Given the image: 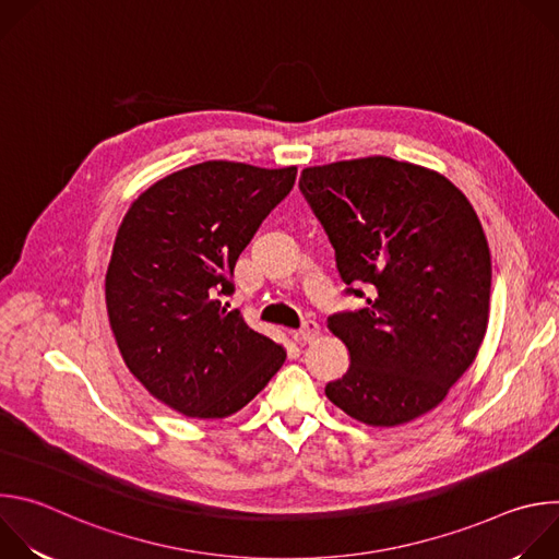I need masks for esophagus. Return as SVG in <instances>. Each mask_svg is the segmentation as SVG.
Masks as SVG:
<instances>
[{"mask_svg":"<svg viewBox=\"0 0 559 559\" xmlns=\"http://www.w3.org/2000/svg\"><path fill=\"white\" fill-rule=\"evenodd\" d=\"M318 334H321V328H318V323L307 321V323L296 332V338H298V343L307 345V343H313V341L318 338Z\"/></svg>","mask_w":559,"mask_h":559,"instance_id":"34e87169","label":"esophagus"}]
</instances>
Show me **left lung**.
<instances>
[{
	"label": "left lung",
	"mask_w": 559,
	"mask_h": 559,
	"mask_svg": "<svg viewBox=\"0 0 559 559\" xmlns=\"http://www.w3.org/2000/svg\"><path fill=\"white\" fill-rule=\"evenodd\" d=\"M298 186L343 283L369 292L362 309L328 321L352 358L328 397L369 427L429 414L487 334L491 252L480 218L444 175L380 154L305 168Z\"/></svg>",
	"instance_id": "obj_1"
}]
</instances>
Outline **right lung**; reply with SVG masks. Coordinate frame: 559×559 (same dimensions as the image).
Here are the masks:
<instances>
[{"label":"right lung","instance_id":"obj_1","mask_svg":"<svg viewBox=\"0 0 559 559\" xmlns=\"http://www.w3.org/2000/svg\"><path fill=\"white\" fill-rule=\"evenodd\" d=\"M296 166L203 162L152 183L128 207L106 272L108 321L130 373L166 407L199 420L241 412L287 352L221 305Z\"/></svg>","mask_w":559,"mask_h":559}]
</instances>
